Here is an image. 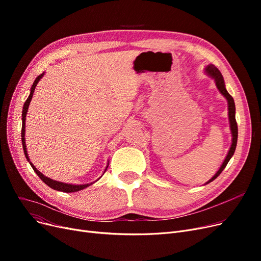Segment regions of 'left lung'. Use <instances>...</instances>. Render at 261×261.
I'll use <instances>...</instances> for the list:
<instances>
[{"label": "left lung", "mask_w": 261, "mask_h": 261, "mask_svg": "<svg viewBox=\"0 0 261 261\" xmlns=\"http://www.w3.org/2000/svg\"><path fill=\"white\" fill-rule=\"evenodd\" d=\"M205 71H206V73L213 77L216 81V86L218 88V90L221 92V94L224 96V97L227 99V102H228V117H229V123H230V130H231V134H232V143H231V146L229 148V151L223 162V164L221 165L220 169L218 170V172L212 177V179L207 182H212L214 181L217 176H219V174H220L223 169L226 167L228 161L230 160V158L232 156V154H234L235 152V149H236V146H237V139H238V126H237V121H236V117H235V111H236V108H235V102H234V99H232L231 96L228 94V92L226 91L225 89V86H224V80H223V77H222V74L220 73V71L218 70V68L214 65V64H210L207 65V67L205 68Z\"/></svg>", "instance_id": "left-lung-1"}]
</instances>
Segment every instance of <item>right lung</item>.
Here are the masks:
<instances>
[{"instance_id": "obj_1", "label": "right lung", "mask_w": 261, "mask_h": 261, "mask_svg": "<svg viewBox=\"0 0 261 261\" xmlns=\"http://www.w3.org/2000/svg\"><path fill=\"white\" fill-rule=\"evenodd\" d=\"M42 76H43V74H41V75H39V76L36 78L35 82L33 84L32 90H31V94H30V96H29V98L26 99V101H25V103H24V106H23V111H22V133H21V138H22V145H23L24 153H25V156H26V159H27V161H29V162H30V159H29V155H27L26 146H25V139H24V136H25V118H26L27 110H29V106H30L31 100H32V98H33V94H34V92H35V88H36V86H37V84H38V81H39L41 78H42ZM31 165H32L34 171L39 175L40 179L42 180L47 186H49V187L53 188V189H56V190H59V191H63V193H74V191H79V190L84 189V188H86V187H88V186H90V185L92 184V183H91V184H85V185H73V184H66V183H61V182L54 181V180H51V179H48L47 176L43 175L39 170H37V168L33 165L32 163H31Z\"/></svg>"}]
</instances>
